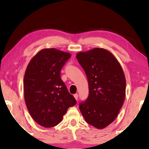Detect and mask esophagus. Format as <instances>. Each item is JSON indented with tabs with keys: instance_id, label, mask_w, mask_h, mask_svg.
Listing matches in <instances>:
<instances>
[{
	"instance_id": "obj_1",
	"label": "esophagus",
	"mask_w": 149,
	"mask_h": 149,
	"mask_svg": "<svg viewBox=\"0 0 149 149\" xmlns=\"http://www.w3.org/2000/svg\"><path fill=\"white\" fill-rule=\"evenodd\" d=\"M74 98H75V99L77 100V99H78V94H77V93H76V94H74Z\"/></svg>"
}]
</instances>
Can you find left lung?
<instances>
[{
	"label": "left lung",
	"mask_w": 149,
	"mask_h": 149,
	"mask_svg": "<svg viewBox=\"0 0 149 149\" xmlns=\"http://www.w3.org/2000/svg\"><path fill=\"white\" fill-rule=\"evenodd\" d=\"M86 74L89 97L79 109L89 124L102 130L113 122L125 97V77L119 62L110 52L95 48L76 54Z\"/></svg>",
	"instance_id": "8db88e82"
}]
</instances>
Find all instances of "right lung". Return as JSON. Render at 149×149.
<instances>
[{
    "mask_svg": "<svg viewBox=\"0 0 149 149\" xmlns=\"http://www.w3.org/2000/svg\"><path fill=\"white\" fill-rule=\"evenodd\" d=\"M71 54L56 49H43L33 57L25 72L24 99L30 115L38 124H58L76 100L60 77V70Z\"/></svg>",
    "mask_w": 149,
    "mask_h": 149,
    "instance_id": "1",
    "label": "right lung"
}]
</instances>
